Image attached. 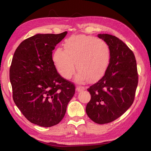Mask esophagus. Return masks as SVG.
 Returning <instances> with one entry per match:
<instances>
[{
	"label": "esophagus",
	"instance_id": "esophagus-1",
	"mask_svg": "<svg viewBox=\"0 0 151 151\" xmlns=\"http://www.w3.org/2000/svg\"><path fill=\"white\" fill-rule=\"evenodd\" d=\"M86 88H85V87H84V86H77V91H78V92H81V91H83V90H84Z\"/></svg>",
	"mask_w": 151,
	"mask_h": 151
}]
</instances>
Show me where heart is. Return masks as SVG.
Returning a JSON list of instances; mask_svg holds the SVG:
<instances>
[{"label":"heart","instance_id":"b5f03b06","mask_svg":"<svg viewBox=\"0 0 151 151\" xmlns=\"http://www.w3.org/2000/svg\"><path fill=\"white\" fill-rule=\"evenodd\" d=\"M63 50L57 48L53 53V61L63 78L70 79L76 72L79 73L76 81L87 79L94 82L104 75L109 63L110 51L104 40L87 35L72 36L65 40Z\"/></svg>","mask_w":151,"mask_h":151}]
</instances>
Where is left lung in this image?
Masks as SVG:
<instances>
[{"label": "left lung", "mask_w": 151, "mask_h": 151, "mask_svg": "<svg viewBox=\"0 0 151 151\" xmlns=\"http://www.w3.org/2000/svg\"><path fill=\"white\" fill-rule=\"evenodd\" d=\"M110 51L109 63L102 78L88 91L91 100L86 111L98 124L110 123L121 116L133 104L138 85V72L133 52L121 40L99 34Z\"/></svg>", "instance_id": "obj_1"}]
</instances>
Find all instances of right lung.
<instances>
[{
    "label": "right lung",
    "mask_w": 151,
    "mask_h": 151,
    "mask_svg": "<svg viewBox=\"0 0 151 151\" xmlns=\"http://www.w3.org/2000/svg\"><path fill=\"white\" fill-rule=\"evenodd\" d=\"M60 34H37L24 40L13 55L9 77L12 98L30 122L50 127L60 122L75 94V85L58 74L52 59Z\"/></svg>",
    "instance_id": "1"
}]
</instances>
